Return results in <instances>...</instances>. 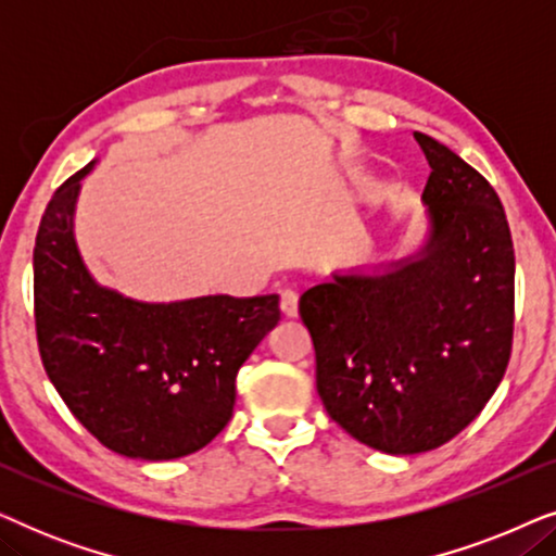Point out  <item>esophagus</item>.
Listing matches in <instances>:
<instances>
[{
  "mask_svg": "<svg viewBox=\"0 0 556 556\" xmlns=\"http://www.w3.org/2000/svg\"><path fill=\"white\" fill-rule=\"evenodd\" d=\"M280 314H283L286 318L299 316V293L286 291L283 295H280Z\"/></svg>",
  "mask_w": 556,
  "mask_h": 556,
  "instance_id": "esophagus-1",
  "label": "esophagus"
}]
</instances>
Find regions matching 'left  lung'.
Returning <instances> with one entry per match:
<instances>
[{
	"label": "left lung",
	"mask_w": 556,
	"mask_h": 556,
	"mask_svg": "<svg viewBox=\"0 0 556 556\" xmlns=\"http://www.w3.org/2000/svg\"><path fill=\"white\" fill-rule=\"evenodd\" d=\"M415 141L430 164L420 245L333 270L299 301L326 413L390 455L432 451L473 422L514 337V242L496 189L445 143Z\"/></svg>",
	"instance_id": "8db88e82"
}]
</instances>
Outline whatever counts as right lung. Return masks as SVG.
I'll use <instances>...</instances> for the list:
<instances>
[{
  "mask_svg": "<svg viewBox=\"0 0 556 556\" xmlns=\"http://www.w3.org/2000/svg\"><path fill=\"white\" fill-rule=\"evenodd\" d=\"M96 162L52 194L37 230L35 324L45 371L109 451L185 458L230 422L235 377L276 329L278 295L139 301L98 283L75 240L80 187Z\"/></svg>",
  "mask_w": 556,
  "mask_h": 556,
  "instance_id": "right-lung-1",
  "label": "right lung"
}]
</instances>
